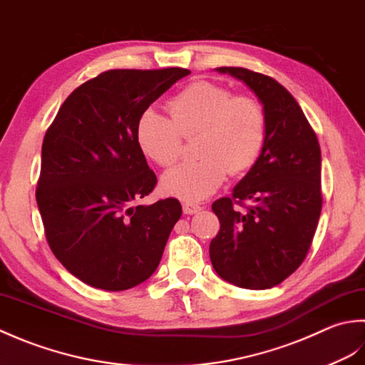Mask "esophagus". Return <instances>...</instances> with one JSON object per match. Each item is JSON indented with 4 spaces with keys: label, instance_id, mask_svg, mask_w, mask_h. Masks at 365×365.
Returning a JSON list of instances; mask_svg holds the SVG:
<instances>
[{
    "label": "esophagus",
    "instance_id": "obj_1",
    "mask_svg": "<svg viewBox=\"0 0 365 365\" xmlns=\"http://www.w3.org/2000/svg\"><path fill=\"white\" fill-rule=\"evenodd\" d=\"M182 211H184V214H197L198 211H202V206L195 205V203H184Z\"/></svg>",
    "mask_w": 365,
    "mask_h": 365
}]
</instances>
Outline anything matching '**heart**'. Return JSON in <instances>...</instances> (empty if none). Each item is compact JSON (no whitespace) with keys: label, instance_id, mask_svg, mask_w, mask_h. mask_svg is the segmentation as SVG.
<instances>
[{"label":"heart","instance_id":"b5f03b06","mask_svg":"<svg viewBox=\"0 0 365 365\" xmlns=\"http://www.w3.org/2000/svg\"><path fill=\"white\" fill-rule=\"evenodd\" d=\"M172 118L148 108L137 121L135 137L148 159L170 167L180 159L184 137L200 133L197 162L181 163L162 176L167 195L202 202L217 190L228 172L240 175L257 162L266 138L263 107L247 96L195 81L168 102Z\"/></svg>","mask_w":365,"mask_h":365}]
</instances>
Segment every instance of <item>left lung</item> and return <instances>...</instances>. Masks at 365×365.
<instances>
[{
  "instance_id": "obj_1",
  "label": "left lung",
  "mask_w": 365,
  "mask_h": 365,
  "mask_svg": "<svg viewBox=\"0 0 365 365\" xmlns=\"http://www.w3.org/2000/svg\"><path fill=\"white\" fill-rule=\"evenodd\" d=\"M215 71L255 93L263 103L266 138L232 197L212 203L220 230L210 244L211 263L236 287L272 288L301 266L317 232L323 205L322 151L299 103L279 81L244 68ZM235 204L246 211L237 212Z\"/></svg>"
}]
</instances>
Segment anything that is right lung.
<instances>
[{"mask_svg":"<svg viewBox=\"0 0 365 365\" xmlns=\"http://www.w3.org/2000/svg\"><path fill=\"white\" fill-rule=\"evenodd\" d=\"M182 68L111 69L58 110L42 143L36 200L51 252L85 284L123 292L153 276L182 214L176 198L138 205L158 184L137 143L140 115Z\"/></svg>","mask_w":365,"mask_h":365,"instance_id":"right-lung-1","label":"right lung"}]
</instances>
